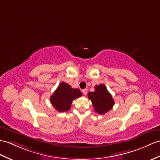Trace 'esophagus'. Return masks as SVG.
Instances as JSON below:
<instances>
[{
  "label": "esophagus",
  "mask_w": 160,
  "mask_h": 160,
  "mask_svg": "<svg viewBox=\"0 0 160 160\" xmlns=\"http://www.w3.org/2000/svg\"><path fill=\"white\" fill-rule=\"evenodd\" d=\"M82 92H83V93L84 95H86L87 94V93H88V89H83L82 90Z\"/></svg>",
  "instance_id": "esophagus-1"
}]
</instances>
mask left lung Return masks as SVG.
<instances>
[{"label": "left lung", "instance_id": "left-lung-1", "mask_svg": "<svg viewBox=\"0 0 160 160\" xmlns=\"http://www.w3.org/2000/svg\"><path fill=\"white\" fill-rule=\"evenodd\" d=\"M94 88V92L88 93V98L92 101L95 111L103 115L109 111L113 107L114 100L104 84L96 85Z\"/></svg>", "mask_w": 160, "mask_h": 160}]
</instances>
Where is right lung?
<instances>
[{
  "label": "right lung",
  "mask_w": 160,
  "mask_h": 160,
  "mask_svg": "<svg viewBox=\"0 0 160 160\" xmlns=\"http://www.w3.org/2000/svg\"><path fill=\"white\" fill-rule=\"evenodd\" d=\"M81 96L79 89H73L68 83L62 82L51 96L50 102L58 111L66 112L70 109L73 100Z\"/></svg>",
  "instance_id": "obj_1"
}]
</instances>
